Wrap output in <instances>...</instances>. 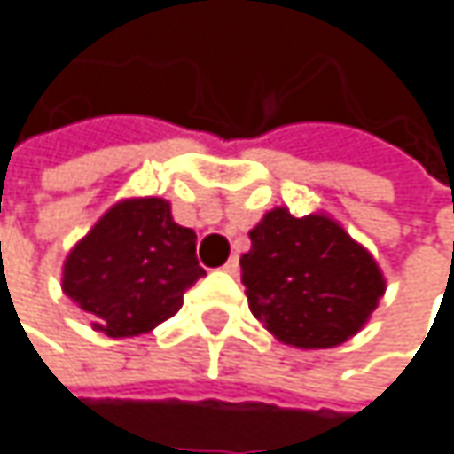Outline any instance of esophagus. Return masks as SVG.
<instances>
[{
	"instance_id": "obj_1",
	"label": "esophagus",
	"mask_w": 454,
	"mask_h": 454,
	"mask_svg": "<svg viewBox=\"0 0 454 454\" xmlns=\"http://www.w3.org/2000/svg\"><path fill=\"white\" fill-rule=\"evenodd\" d=\"M223 270H226L228 276H236V273H239V260H236V257H231L226 265H223Z\"/></svg>"
}]
</instances>
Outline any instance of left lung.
<instances>
[{"instance_id":"1","label":"left lung","mask_w":454,"mask_h":454,"mask_svg":"<svg viewBox=\"0 0 454 454\" xmlns=\"http://www.w3.org/2000/svg\"><path fill=\"white\" fill-rule=\"evenodd\" d=\"M241 254L247 302L278 341L325 349L355 336L384 297L373 254L323 213L294 218L276 207L249 231Z\"/></svg>"}]
</instances>
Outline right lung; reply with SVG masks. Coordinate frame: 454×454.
Returning <instances> with one entry per match:
<instances>
[{"label": "right lung", "instance_id": "add662e5", "mask_svg": "<svg viewBox=\"0 0 454 454\" xmlns=\"http://www.w3.org/2000/svg\"><path fill=\"white\" fill-rule=\"evenodd\" d=\"M197 233L178 226L160 197L121 200L70 249L62 292L113 339L138 336L173 317L202 278Z\"/></svg>", "mask_w": 454, "mask_h": 454}]
</instances>
